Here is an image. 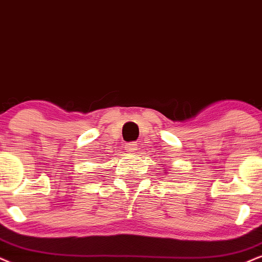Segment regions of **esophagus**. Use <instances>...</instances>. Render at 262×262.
Instances as JSON below:
<instances>
[{
    "instance_id": "34e87169",
    "label": "esophagus",
    "mask_w": 262,
    "mask_h": 262,
    "mask_svg": "<svg viewBox=\"0 0 262 262\" xmlns=\"http://www.w3.org/2000/svg\"><path fill=\"white\" fill-rule=\"evenodd\" d=\"M125 151L129 152V154H133V152L137 151V142H128L125 145Z\"/></svg>"
}]
</instances>
